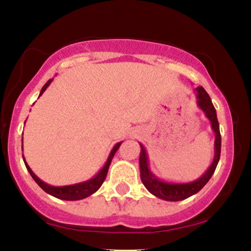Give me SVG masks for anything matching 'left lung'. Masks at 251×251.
Segmentation results:
<instances>
[{
  "label": "left lung",
  "mask_w": 251,
  "mask_h": 251,
  "mask_svg": "<svg viewBox=\"0 0 251 251\" xmlns=\"http://www.w3.org/2000/svg\"><path fill=\"white\" fill-rule=\"evenodd\" d=\"M197 92V106L201 111L205 113V117L208 118L209 122L211 123V128L215 132V155L211 165L206 170V172L201 177L194 181L189 183H169L164 181L155 177L153 172L150 170L149 166V157L146 153V150L140 144V157H139V168H140V178H142L143 184L145 188L151 192L155 197L160 200L169 201H183L185 198H189L190 196L197 194L200 190L203 189V186L208 183L211 176L214 175L216 166L220 162L221 157V133H220V124L217 120V114L216 109L212 105L211 99L209 94L201 86L196 88Z\"/></svg>",
  "instance_id": "1"
}]
</instances>
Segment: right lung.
Here are the masks:
<instances>
[{"label":"right lung","mask_w":251,"mask_h":251,"mask_svg":"<svg viewBox=\"0 0 251 251\" xmlns=\"http://www.w3.org/2000/svg\"><path fill=\"white\" fill-rule=\"evenodd\" d=\"M51 81H53V79H50L47 82L45 83V86L42 87L41 92H40L39 97L42 96V93L46 91V89H47V87L50 85ZM120 145H122V142L117 143L116 145H114V148L112 149L111 152H109V155H108L107 160H106L105 165L102 166V169L100 170V171L98 172V174L94 176L93 178H91V179H88L86 181H82V183L73 184V185L51 186V185H50V184L42 181L35 174H34L33 171H31L29 165H28L27 162H25V157H24V162H25V168H27V170H28V172H29L31 177H33V179L36 181L37 185H39L40 188L43 190V191L47 192V194H50L51 196H54V197L59 198V200H62V201H79V200H83V198L88 197V196L93 195L94 192H97L98 190H99L100 186L102 185L103 180H105L106 176H107L108 168H109V165H111L112 159H113L114 153H116V152L118 151V149L120 148Z\"/></svg>","instance_id":"obj_1"}]
</instances>
